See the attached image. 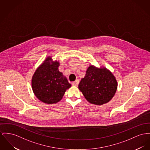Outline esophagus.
I'll list each match as a JSON object with an SVG mask.
<instances>
[{"mask_svg":"<svg viewBox=\"0 0 150 150\" xmlns=\"http://www.w3.org/2000/svg\"><path fill=\"white\" fill-rule=\"evenodd\" d=\"M79 83V81L78 80H76L75 81L72 82V85L76 86H78Z\"/></svg>","mask_w":150,"mask_h":150,"instance_id":"esophagus-1","label":"esophagus"}]
</instances>
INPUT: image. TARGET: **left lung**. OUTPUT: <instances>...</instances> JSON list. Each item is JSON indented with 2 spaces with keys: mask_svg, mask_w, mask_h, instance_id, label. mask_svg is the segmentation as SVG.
<instances>
[{
  "mask_svg": "<svg viewBox=\"0 0 150 150\" xmlns=\"http://www.w3.org/2000/svg\"><path fill=\"white\" fill-rule=\"evenodd\" d=\"M117 86V81L110 70L91 65L81 80L79 89L89 103L102 105L112 98Z\"/></svg>",
  "mask_w": 150,
  "mask_h": 150,
  "instance_id": "obj_1",
  "label": "left lung"
}]
</instances>
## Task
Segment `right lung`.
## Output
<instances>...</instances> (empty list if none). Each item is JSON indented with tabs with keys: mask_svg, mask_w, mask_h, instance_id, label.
Masks as SVG:
<instances>
[{
	"mask_svg": "<svg viewBox=\"0 0 150 150\" xmlns=\"http://www.w3.org/2000/svg\"><path fill=\"white\" fill-rule=\"evenodd\" d=\"M60 62L48 56L36 69L32 78V88L35 96L47 103H57L71 87L66 77L59 70Z\"/></svg>",
	"mask_w": 150,
	"mask_h": 150,
	"instance_id": "right-lung-1",
	"label": "right lung"
}]
</instances>
